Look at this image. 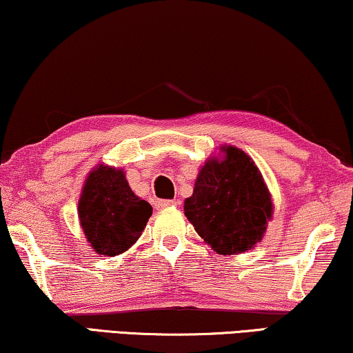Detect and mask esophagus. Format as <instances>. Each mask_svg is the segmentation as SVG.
I'll use <instances>...</instances> for the list:
<instances>
[{
	"instance_id": "esophagus-1",
	"label": "esophagus",
	"mask_w": 353,
	"mask_h": 353,
	"mask_svg": "<svg viewBox=\"0 0 353 353\" xmlns=\"http://www.w3.org/2000/svg\"><path fill=\"white\" fill-rule=\"evenodd\" d=\"M157 209H166V208H174L177 206V201L174 199H159V201L155 203Z\"/></svg>"
}]
</instances>
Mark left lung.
<instances>
[{
    "label": "left lung",
    "mask_w": 353,
    "mask_h": 353,
    "mask_svg": "<svg viewBox=\"0 0 353 353\" xmlns=\"http://www.w3.org/2000/svg\"><path fill=\"white\" fill-rule=\"evenodd\" d=\"M219 150L199 170L183 212L217 254H243L261 243L274 204L259 166L243 149L223 144Z\"/></svg>",
    "instance_id": "left-lung-1"
}]
</instances>
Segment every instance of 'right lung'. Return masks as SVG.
Instances as JSON below:
<instances>
[{
	"label": "right lung",
	"mask_w": 353,
	"mask_h": 353,
	"mask_svg": "<svg viewBox=\"0 0 353 353\" xmlns=\"http://www.w3.org/2000/svg\"><path fill=\"white\" fill-rule=\"evenodd\" d=\"M79 223L98 255L123 254L143 234L152 206L130 188L122 168L94 166L77 204Z\"/></svg>",
	"instance_id": "obj_1"
}]
</instances>
